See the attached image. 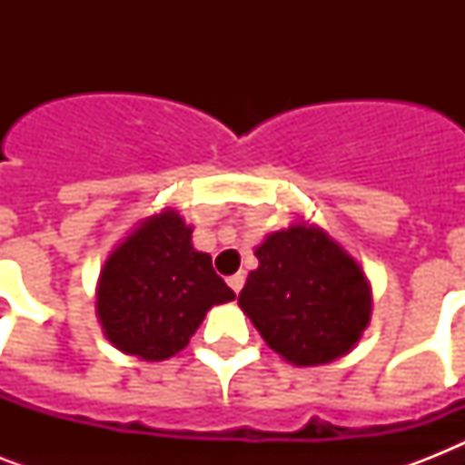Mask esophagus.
<instances>
[{
    "mask_svg": "<svg viewBox=\"0 0 465 465\" xmlns=\"http://www.w3.org/2000/svg\"><path fill=\"white\" fill-rule=\"evenodd\" d=\"M243 282H246V277L241 275V272H236V275L229 277V287H232V290L236 292V294H239V292H241V287H243Z\"/></svg>",
    "mask_w": 465,
    "mask_h": 465,
    "instance_id": "obj_1",
    "label": "esophagus"
}]
</instances>
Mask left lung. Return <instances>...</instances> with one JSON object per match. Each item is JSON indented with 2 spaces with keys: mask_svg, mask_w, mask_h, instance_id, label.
<instances>
[{
  "mask_svg": "<svg viewBox=\"0 0 465 465\" xmlns=\"http://www.w3.org/2000/svg\"><path fill=\"white\" fill-rule=\"evenodd\" d=\"M258 268L239 294L270 350L297 367L347 354L371 318L364 270L321 226L292 224L255 248Z\"/></svg>",
  "mask_w": 465,
  "mask_h": 465,
  "instance_id": "8db88e82",
  "label": "left lung"
}]
</instances>
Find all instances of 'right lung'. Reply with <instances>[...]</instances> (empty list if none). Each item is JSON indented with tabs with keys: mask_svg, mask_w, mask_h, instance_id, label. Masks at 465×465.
Returning a JSON list of instances; mask_svg holds the SVG:
<instances>
[{
	"mask_svg": "<svg viewBox=\"0 0 465 465\" xmlns=\"http://www.w3.org/2000/svg\"><path fill=\"white\" fill-rule=\"evenodd\" d=\"M233 297L210 255L193 248V226L163 210L140 222L108 255L96 313L120 352L161 361L188 345L212 306Z\"/></svg>",
	"mask_w": 465,
	"mask_h": 465,
	"instance_id": "1",
	"label": "right lung"
}]
</instances>
